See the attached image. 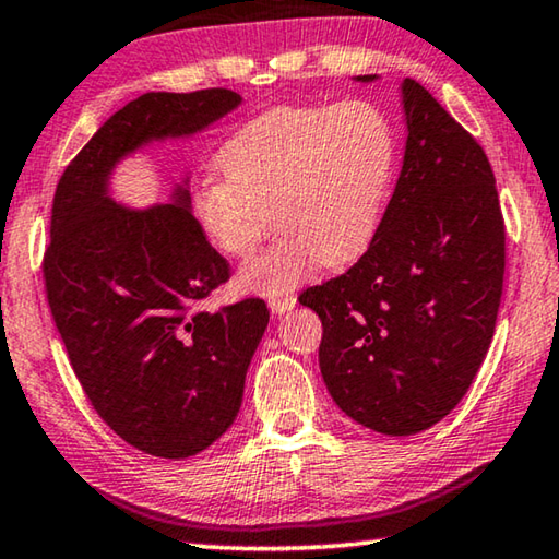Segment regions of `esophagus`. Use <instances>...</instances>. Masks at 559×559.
I'll return each mask as SVG.
<instances>
[{
  "label": "esophagus",
  "instance_id": "1",
  "mask_svg": "<svg viewBox=\"0 0 559 559\" xmlns=\"http://www.w3.org/2000/svg\"><path fill=\"white\" fill-rule=\"evenodd\" d=\"M293 306H296V296H290V293H286V296H273L269 300V308H271L273 316H283Z\"/></svg>",
  "mask_w": 559,
  "mask_h": 559
}]
</instances>
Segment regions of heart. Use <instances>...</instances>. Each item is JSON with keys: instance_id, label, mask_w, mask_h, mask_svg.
Segmentation results:
<instances>
[{"instance_id": "obj_1", "label": "heart", "mask_w": 559, "mask_h": 559, "mask_svg": "<svg viewBox=\"0 0 559 559\" xmlns=\"http://www.w3.org/2000/svg\"><path fill=\"white\" fill-rule=\"evenodd\" d=\"M394 159L392 122L370 100L271 108L222 145L224 175L197 182L192 210L206 239L234 259L281 226L239 276L243 288L273 296L320 263L347 266L370 249Z\"/></svg>"}]
</instances>
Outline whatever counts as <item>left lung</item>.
<instances>
[{
  "label": "left lung",
  "instance_id": "obj_1",
  "mask_svg": "<svg viewBox=\"0 0 559 559\" xmlns=\"http://www.w3.org/2000/svg\"><path fill=\"white\" fill-rule=\"evenodd\" d=\"M402 96L404 163L370 249L298 296L323 323L330 396L390 437L433 427L468 392L493 340L506 271L484 147L419 81L404 79Z\"/></svg>",
  "mask_w": 559,
  "mask_h": 559
}]
</instances>
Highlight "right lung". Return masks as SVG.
Here are the masks:
<instances>
[{"instance_id": "obj_1", "label": "right lung", "mask_w": 559, "mask_h": 559, "mask_svg": "<svg viewBox=\"0 0 559 559\" xmlns=\"http://www.w3.org/2000/svg\"><path fill=\"white\" fill-rule=\"evenodd\" d=\"M239 103L229 88L143 93L103 122L53 192L41 261L53 323L93 409L150 456H194L231 427L269 308L243 298L202 310L231 269L185 189L175 204L130 212L106 182L130 150L202 130Z\"/></svg>"}]
</instances>
